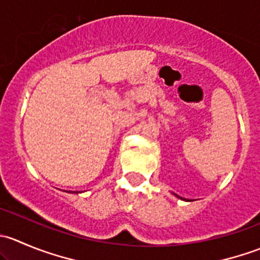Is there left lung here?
Returning a JSON list of instances; mask_svg holds the SVG:
<instances>
[{
	"label": "left lung",
	"mask_w": 260,
	"mask_h": 260,
	"mask_svg": "<svg viewBox=\"0 0 260 260\" xmlns=\"http://www.w3.org/2000/svg\"><path fill=\"white\" fill-rule=\"evenodd\" d=\"M175 196H176V198H179V199H182V198H180V196H177V195H176V193H175Z\"/></svg>",
	"instance_id": "8db88e82"
}]
</instances>
